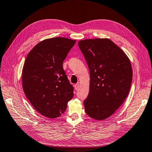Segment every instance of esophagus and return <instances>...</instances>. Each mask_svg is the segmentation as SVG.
Masks as SVG:
<instances>
[{
    "instance_id": "34e87169",
    "label": "esophagus",
    "mask_w": 152,
    "mask_h": 152,
    "mask_svg": "<svg viewBox=\"0 0 152 152\" xmlns=\"http://www.w3.org/2000/svg\"><path fill=\"white\" fill-rule=\"evenodd\" d=\"M80 83H76L75 86V89L76 90H77V89H78L79 88H80Z\"/></svg>"
}]
</instances>
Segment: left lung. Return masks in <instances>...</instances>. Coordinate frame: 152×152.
<instances>
[{"label": "left lung", "mask_w": 152, "mask_h": 152, "mask_svg": "<svg viewBox=\"0 0 152 152\" xmlns=\"http://www.w3.org/2000/svg\"><path fill=\"white\" fill-rule=\"evenodd\" d=\"M78 47L90 72L85 111L91 118L102 121L113 114L128 96L133 77L131 63L109 39L82 40Z\"/></svg>", "instance_id": "8db88e82"}]
</instances>
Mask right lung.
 I'll return each mask as SVG.
<instances>
[{"instance_id": "add662e5", "label": "right lung", "mask_w": 152, "mask_h": 152, "mask_svg": "<svg viewBox=\"0 0 152 152\" xmlns=\"http://www.w3.org/2000/svg\"><path fill=\"white\" fill-rule=\"evenodd\" d=\"M76 43L65 37L41 41L28 53L23 68V89L31 105L49 118H58L74 96L63 62Z\"/></svg>"}]
</instances>
